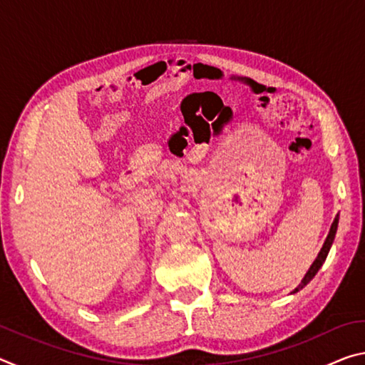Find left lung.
I'll list each match as a JSON object with an SVG mask.
<instances>
[{"label": "left lung", "instance_id": "1", "mask_svg": "<svg viewBox=\"0 0 365 365\" xmlns=\"http://www.w3.org/2000/svg\"><path fill=\"white\" fill-rule=\"evenodd\" d=\"M338 220H339V215L336 214V217H335V220H333V224H331V227H330V232H329V235H327V238H325V242H324V246H322V248H320L319 255H317V257H316V261L312 262L311 267H309V270L306 272L304 279H302V280H301V283H299V285L293 289L292 294L298 293L299 289L304 288V287L307 285V283L311 282V280L314 279V277H316V274H317V272H319V269L322 267V265H324L325 259H327V256H329V251H330L331 245H333V240H335L336 228H338Z\"/></svg>", "mask_w": 365, "mask_h": 365}]
</instances>
